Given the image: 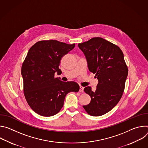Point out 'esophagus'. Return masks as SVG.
Wrapping results in <instances>:
<instances>
[{"label":"esophagus","instance_id":"obj_1","mask_svg":"<svg viewBox=\"0 0 148 148\" xmlns=\"http://www.w3.org/2000/svg\"><path fill=\"white\" fill-rule=\"evenodd\" d=\"M80 92H83L84 91V87H82V86H79V91Z\"/></svg>","mask_w":148,"mask_h":148}]
</instances>
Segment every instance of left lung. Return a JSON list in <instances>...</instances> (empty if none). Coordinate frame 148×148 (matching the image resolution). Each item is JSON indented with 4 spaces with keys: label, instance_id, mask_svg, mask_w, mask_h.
I'll return each instance as SVG.
<instances>
[{
    "label": "left lung",
    "instance_id": "obj_1",
    "mask_svg": "<svg viewBox=\"0 0 148 148\" xmlns=\"http://www.w3.org/2000/svg\"><path fill=\"white\" fill-rule=\"evenodd\" d=\"M86 56L90 71L98 80L96 90L90 86L84 91L91 102L83 108L90 115L98 116L110 111L121 99L128 74L120 48L101 37H94L78 45Z\"/></svg>",
    "mask_w": 148,
    "mask_h": 148
}]
</instances>
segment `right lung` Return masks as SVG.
Segmentation results:
<instances>
[{"instance_id": "right-lung-1", "label": "right lung", "mask_w": 148, "mask_h": 148, "mask_svg": "<svg viewBox=\"0 0 148 148\" xmlns=\"http://www.w3.org/2000/svg\"><path fill=\"white\" fill-rule=\"evenodd\" d=\"M75 44L68 45L54 40L39 41L29 50L22 67L23 91L30 108L43 116L57 114L64 105L66 95L78 92V84L63 82L54 77L59 74L61 59L72 50Z\"/></svg>"}]
</instances>
